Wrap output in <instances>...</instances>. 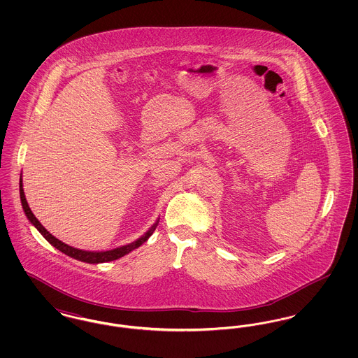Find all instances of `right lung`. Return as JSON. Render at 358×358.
<instances>
[{
	"mask_svg": "<svg viewBox=\"0 0 358 358\" xmlns=\"http://www.w3.org/2000/svg\"><path fill=\"white\" fill-rule=\"evenodd\" d=\"M20 197H21V204H22L24 212H25V215H27L28 220L34 224V227L37 228V231H38V232L45 238L47 241H50L55 248H57V250H59V251H62L63 254L71 256V257H73V259H78V260L85 262V263H91V264L106 263V262L117 260V259H120L122 256L127 255L129 252H131L133 250H136V248H138L139 245H142L148 238H150V236L153 235V232L155 231L157 225H158V222H159V220H157V222H154L153 227H152V228H150V229H149L143 236H141L138 240L133 241V243H130V244H127V245H122L120 248H114V250H110V251L91 252V251H83V250H78V248L69 247V244H64V243H63V241H60L59 238L52 236L51 234H50V232H48V231H47V229L40 224V222L34 217V215L32 213V210H31L29 205L27 203L25 194H24L22 181H20Z\"/></svg>",
	"mask_w": 358,
	"mask_h": 358,
	"instance_id": "1",
	"label": "right lung"
}]
</instances>
